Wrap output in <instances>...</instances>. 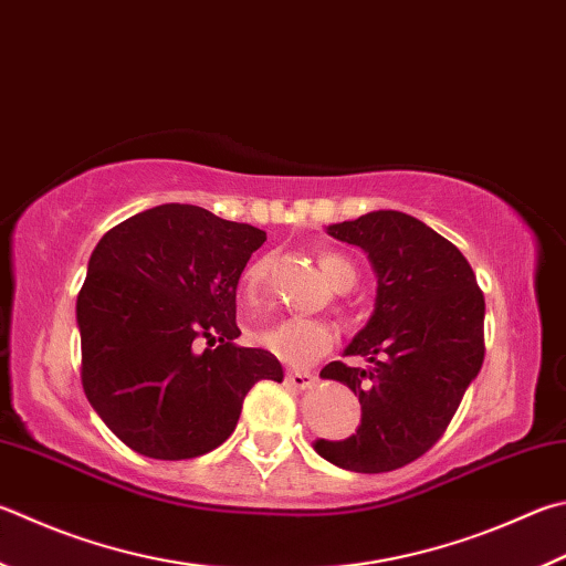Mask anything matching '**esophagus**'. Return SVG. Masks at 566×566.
Instances as JSON below:
<instances>
[{"mask_svg": "<svg viewBox=\"0 0 566 566\" xmlns=\"http://www.w3.org/2000/svg\"><path fill=\"white\" fill-rule=\"evenodd\" d=\"M286 384H290L292 388L306 390V388L314 386V376L310 371H290V374H286Z\"/></svg>", "mask_w": 566, "mask_h": 566, "instance_id": "esophagus-1", "label": "esophagus"}]
</instances>
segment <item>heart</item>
<instances>
[{"label":"heart","mask_w":566,"mask_h":566,"mask_svg":"<svg viewBox=\"0 0 566 566\" xmlns=\"http://www.w3.org/2000/svg\"><path fill=\"white\" fill-rule=\"evenodd\" d=\"M270 264H272L270 256H260V260H254L248 270H244L242 292L248 300H254L256 292H260L266 274H270ZM318 264H322L324 276L336 292H346L356 284V270L346 256L326 252L318 256ZM256 342L284 364L306 366L332 348L334 332L332 326L326 322H318V318L284 316V318H276V322H272L270 326L260 328Z\"/></svg>","instance_id":"1"}]
</instances>
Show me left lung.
<instances>
[{"label": "left lung", "mask_w": 566, "mask_h": 566, "mask_svg": "<svg viewBox=\"0 0 566 566\" xmlns=\"http://www.w3.org/2000/svg\"><path fill=\"white\" fill-rule=\"evenodd\" d=\"M356 244L376 272V304L344 356L322 378L344 384L361 403V426L346 440L318 438L314 450L354 472L403 468L438 443L485 358V296L465 256L443 234L398 210L328 224Z\"/></svg>", "instance_id": "1"}]
</instances>
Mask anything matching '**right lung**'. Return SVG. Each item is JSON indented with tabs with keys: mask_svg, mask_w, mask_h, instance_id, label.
Masks as SVG:
<instances>
[{
	"mask_svg": "<svg viewBox=\"0 0 566 566\" xmlns=\"http://www.w3.org/2000/svg\"><path fill=\"white\" fill-rule=\"evenodd\" d=\"M264 240L252 224L178 202L98 240L76 302L81 384L130 450L210 453L232 436L248 390L284 378L274 354L234 344L238 282Z\"/></svg>",
	"mask_w": 566,
	"mask_h": 566,
	"instance_id": "obj_1",
	"label": "right lung"
}]
</instances>
